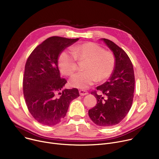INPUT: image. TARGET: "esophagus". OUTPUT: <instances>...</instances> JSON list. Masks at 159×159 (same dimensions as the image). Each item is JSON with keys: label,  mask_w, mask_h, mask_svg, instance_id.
Here are the masks:
<instances>
[{"label": "esophagus", "mask_w": 159, "mask_h": 159, "mask_svg": "<svg viewBox=\"0 0 159 159\" xmlns=\"http://www.w3.org/2000/svg\"><path fill=\"white\" fill-rule=\"evenodd\" d=\"M88 93V91H86V90H84V89H80V90H79V94H80V95H81V96L86 95H87Z\"/></svg>", "instance_id": "esophagus-1"}]
</instances>
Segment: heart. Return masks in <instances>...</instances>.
Returning <instances> with one entry per match:
<instances>
[{"mask_svg":"<svg viewBox=\"0 0 159 159\" xmlns=\"http://www.w3.org/2000/svg\"><path fill=\"white\" fill-rule=\"evenodd\" d=\"M71 53L62 52L58 58V65L62 74L71 76L78 69V62H84L83 71L73 75L70 85L73 88L86 89L97 80L103 82L113 74L116 64L113 53L95 43L88 42L71 48Z\"/></svg>","mask_w":159,"mask_h":159,"instance_id":"obj_1","label":"heart"}]
</instances>
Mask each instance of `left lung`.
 Here are the masks:
<instances>
[{
    "instance_id": "obj_1",
    "label": "left lung",
    "mask_w": 159,
    "mask_h": 159,
    "mask_svg": "<svg viewBox=\"0 0 159 159\" xmlns=\"http://www.w3.org/2000/svg\"><path fill=\"white\" fill-rule=\"evenodd\" d=\"M114 53L116 64L110 80L91 91L97 104L88 111L90 119L99 126H112L120 123L130 110L135 89L133 64L124 50L113 42L102 39Z\"/></svg>"
}]
</instances>
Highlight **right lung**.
Wrapping results in <instances>:
<instances>
[{
  "mask_svg": "<svg viewBox=\"0 0 159 159\" xmlns=\"http://www.w3.org/2000/svg\"><path fill=\"white\" fill-rule=\"evenodd\" d=\"M79 39L53 36L38 45L28 57L23 78V93L28 109L39 123L54 126L64 117L70 102L79 96L77 88L62 90L58 57Z\"/></svg>",
  "mask_w": 159,
  "mask_h": 159,
  "instance_id": "obj_1",
  "label": "right lung"
}]
</instances>
